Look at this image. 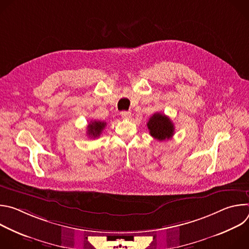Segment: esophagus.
I'll return each instance as SVG.
<instances>
[{
  "label": "esophagus",
  "mask_w": 249,
  "mask_h": 249,
  "mask_svg": "<svg viewBox=\"0 0 249 249\" xmlns=\"http://www.w3.org/2000/svg\"><path fill=\"white\" fill-rule=\"evenodd\" d=\"M121 116L124 119H130L132 115H131V112H129V111H122L121 112Z\"/></svg>",
  "instance_id": "esophagus-1"
}]
</instances>
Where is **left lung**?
Segmentation results:
<instances>
[{"mask_svg": "<svg viewBox=\"0 0 249 249\" xmlns=\"http://www.w3.org/2000/svg\"><path fill=\"white\" fill-rule=\"evenodd\" d=\"M148 129L152 137L159 141L170 139L174 134V125L166 115L162 113H155L148 121Z\"/></svg>", "mask_w": 249, "mask_h": 249, "instance_id": "1", "label": "left lung"}]
</instances>
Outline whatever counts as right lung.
Returning a JSON list of instances; mask_svg holds the SVG:
<instances>
[{"instance_id":"right-lung-1","label":"right lung","mask_w":249,"mask_h":249,"mask_svg":"<svg viewBox=\"0 0 249 249\" xmlns=\"http://www.w3.org/2000/svg\"><path fill=\"white\" fill-rule=\"evenodd\" d=\"M106 126V122L104 121H90V123L88 125V131L87 134L90 138H97L100 136L101 132Z\"/></svg>"}]
</instances>
